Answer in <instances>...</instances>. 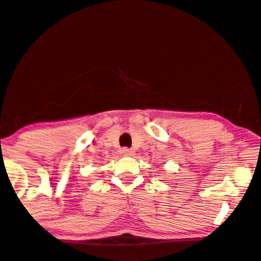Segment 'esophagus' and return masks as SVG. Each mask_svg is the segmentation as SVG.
<instances>
[{"label":"esophagus","instance_id":"esophagus-1","mask_svg":"<svg viewBox=\"0 0 261 261\" xmlns=\"http://www.w3.org/2000/svg\"><path fill=\"white\" fill-rule=\"evenodd\" d=\"M121 153L124 155H126V157H133V155L135 154V151H133V149H130L127 147H125V148L121 149Z\"/></svg>","mask_w":261,"mask_h":261}]
</instances>
